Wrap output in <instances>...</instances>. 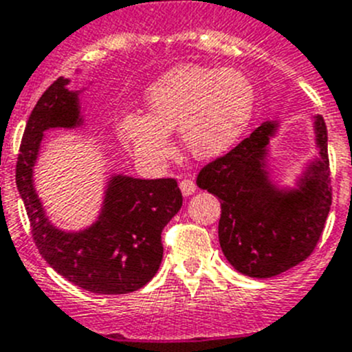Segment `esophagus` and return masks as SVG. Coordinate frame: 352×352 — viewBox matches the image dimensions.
<instances>
[{
  "label": "esophagus",
  "instance_id": "34e87169",
  "mask_svg": "<svg viewBox=\"0 0 352 352\" xmlns=\"http://www.w3.org/2000/svg\"><path fill=\"white\" fill-rule=\"evenodd\" d=\"M179 188H182L183 195L188 197V195H193V193H195L197 186H195V183H193L192 179H182V182H179Z\"/></svg>",
  "mask_w": 352,
  "mask_h": 352
}]
</instances>
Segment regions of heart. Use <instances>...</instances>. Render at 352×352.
<instances>
[{"label": "heart", "mask_w": 352, "mask_h": 352, "mask_svg": "<svg viewBox=\"0 0 352 352\" xmlns=\"http://www.w3.org/2000/svg\"><path fill=\"white\" fill-rule=\"evenodd\" d=\"M150 113L131 111L118 120V136L138 162L159 169L173 157L170 132L201 160L230 150L254 111V85L235 67L185 64L167 71L148 89Z\"/></svg>", "instance_id": "b5f03b06"}]
</instances>
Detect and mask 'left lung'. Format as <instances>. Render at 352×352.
<instances>
[{
    "mask_svg": "<svg viewBox=\"0 0 352 352\" xmlns=\"http://www.w3.org/2000/svg\"><path fill=\"white\" fill-rule=\"evenodd\" d=\"M279 127L281 120L263 122L197 176L199 188L220 199L218 237L225 258L237 272L258 279L304 262L323 234L331 206L323 117H312L318 157L305 164L293 185L272 178L270 141Z\"/></svg>",
    "mask_w": 352,
    "mask_h": 352,
    "instance_id": "obj_1",
    "label": "left lung"
}]
</instances>
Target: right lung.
Masks as SVG:
<instances>
[{
	"label": "right lung",
	"mask_w": 352,
	"mask_h": 352,
	"mask_svg": "<svg viewBox=\"0 0 352 352\" xmlns=\"http://www.w3.org/2000/svg\"><path fill=\"white\" fill-rule=\"evenodd\" d=\"M69 82L66 76L57 78L29 115L15 170L17 190L38 251L57 274L101 295L136 292L159 270L164 254L160 234L182 209V192L173 178L109 174L101 211L89 227L63 230L52 223L34 188L33 174L45 132L85 124L80 104L85 89L69 90Z\"/></svg>",
	"instance_id": "right-lung-1"
}]
</instances>
